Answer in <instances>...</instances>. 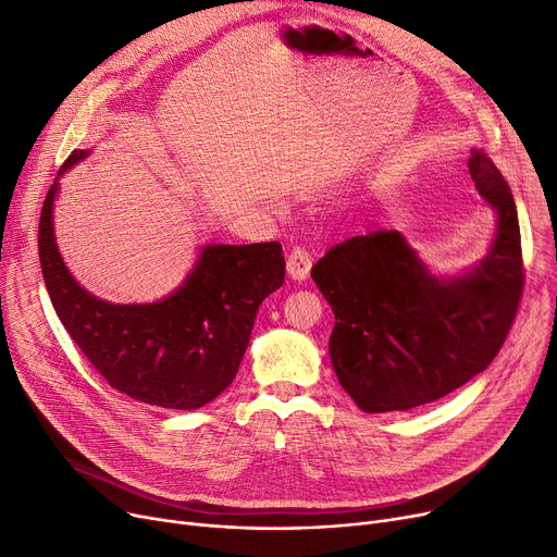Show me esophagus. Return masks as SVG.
Listing matches in <instances>:
<instances>
[{
	"mask_svg": "<svg viewBox=\"0 0 557 557\" xmlns=\"http://www.w3.org/2000/svg\"><path fill=\"white\" fill-rule=\"evenodd\" d=\"M286 271L294 280H307L311 271V255L305 248H294L286 259Z\"/></svg>",
	"mask_w": 557,
	"mask_h": 557,
	"instance_id": "1",
	"label": "esophagus"
}]
</instances>
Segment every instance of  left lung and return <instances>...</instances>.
I'll list each match as a JSON object with an SVG mask.
<instances>
[{
    "instance_id": "8db88e82",
    "label": "left lung",
    "mask_w": 557,
    "mask_h": 557,
    "mask_svg": "<svg viewBox=\"0 0 557 557\" xmlns=\"http://www.w3.org/2000/svg\"><path fill=\"white\" fill-rule=\"evenodd\" d=\"M470 175L496 212V237L470 273L441 280L397 230L334 246L311 277L334 311L330 355L341 386L366 413L408 411L483 372L515 323L523 290L515 198L487 153Z\"/></svg>"
}]
</instances>
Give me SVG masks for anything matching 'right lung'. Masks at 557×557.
I'll list each match as a JSON object with an SVG mask.
<instances>
[{
    "mask_svg": "<svg viewBox=\"0 0 557 557\" xmlns=\"http://www.w3.org/2000/svg\"><path fill=\"white\" fill-rule=\"evenodd\" d=\"M87 151H72L61 173ZM49 187L38 230L51 305L106 382L137 401L191 411L216 399L237 376L259 305L284 284L277 242L205 246L183 286L160 302L112 305L72 277L53 239Z\"/></svg>",
    "mask_w": 557,
    "mask_h": 557,
    "instance_id": "right-lung-1",
    "label": "right lung"
}]
</instances>
